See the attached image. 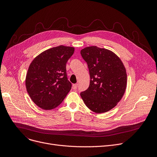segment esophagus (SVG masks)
I'll return each mask as SVG.
<instances>
[{
    "label": "esophagus",
    "instance_id": "esophagus-1",
    "mask_svg": "<svg viewBox=\"0 0 157 157\" xmlns=\"http://www.w3.org/2000/svg\"><path fill=\"white\" fill-rule=\"evenodd\" d=\"M77 87H78V84H75L73 85V88L74 89H76Z\"/></svg>",
    "mask_w": 157,
    "mask_h": 157
}]
</instances>
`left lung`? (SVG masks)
I'll return each instance as SVG.
<instances>
[{
    "label": "left lung",
    "instance_id": "8db88e82",
    "mask_svg": "<svg viewBox=\"0 0 157 157\" xmlns=\"http://www.w3.org/2000/svg\"><path fill=\"white\" fill-rule=\"evenodd\" d=\"M87 63L90 84L80 95L86 105L100 114L114 108L121 101L127 86V74L121 59L113 52L96 46L81 50Z\"/></svg>",
    "mask_w": 157,
    "mask_h": 157
}]
</instances>
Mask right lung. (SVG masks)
<instances>
[{
	"label": "right lung",
	"mask_w": 157,
	"mask_h": 157,
	"mask_svg": "<svg viewBox=\"0 0 157 157\" xmlns=\"http://www.w3.org/2000/svg\"><path fill=\"white\" fill-rule=\"evenodd\" d=\"M75 48L60 45L43 52L31 63L25 79L33 102L44 110L58 107L71 89L66 64Z\"/></svg>",
	"instance_id": "right-lung-1"
}]
</instances>
